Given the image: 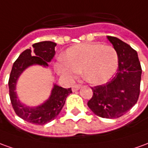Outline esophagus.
Wrapping results in <instances>:
<instances>
[{
    "label": "esophagus",
    "instance_id": "obj_1",
    "mask_svg": "<svg viewBox=\"0 0 148 148\" xmlns=\"http://www.w3.org/2000/svg\"><path fill=\"white\" fill-rule=\"evenodd\" d=\"M82 85L80 84H75L73 86H72V90L73 91H76V90H79V89L81 88Z\"/></svg>",
    "mask_w": 148,
    "mask_h": 148
}]
</instances>
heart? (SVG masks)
I'll return each mask as SVG.
<instances>
[{"mask_svg": "<svg viewBox=\"0 0 148 148\" xmlns=\"http://www.w3.org/2000/svg\"><path fill=\"white\" fill-rule=\"evenodd\" d=\"M118 63V53L113 46L82 43L67 49L63 61L57 64L56 69L69 78L82 72L85 81L91 85H101L113 77Z\"/></svg>", "mask_w": 148, "mask_h": 148, "instance_id": "obj_1", "label": "heart"}]
</instances>
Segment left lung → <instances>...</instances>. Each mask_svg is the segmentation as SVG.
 I'll list each match as a JSON object with an SVG mask.
<instances>
[{"label":"left lung","instance_id":"left-lung-1","mask_svg":"<svg viewBox=\"0 0 148 148\" xmlns=\"http://www.w3.org/2000/svg\"><path fill=\"white\" fill-rule=\"evenodd\" d=\"M118 53L119 69L106 84L91 87L93 96L89 108L99 117H121L135 106L140 92L142 69L137 52L120 39L107 36Z\"/></svg>","mask_w":148,"mask_h":148}]
</instances>
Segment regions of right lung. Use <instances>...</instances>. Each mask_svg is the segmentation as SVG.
<instances>
[{"mask_svg": "<svg viewBox=\"0 0 148 148\" xmlns=\"http://www.w3.org/2000/svg\"><path fill=\"white\" fill-rule=\"evenodd\" d=\"M56 43L53 42H41L33 45L34 49H25L21 53L13 63L9 79V97L15 113L24 120L37 125H44L53 120L62 109L67 96L72 93L71 88H62L54 84L49 98L45 103L29 107L20 102L16 96V81L21 74L32 65L48 66L55 54Z\"/></svg>", "mask_w": 148, "mask_h": 148, "instance_id": "right-lung-1", "label": "right lung"}]
</instances>
